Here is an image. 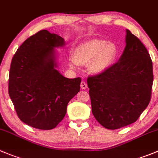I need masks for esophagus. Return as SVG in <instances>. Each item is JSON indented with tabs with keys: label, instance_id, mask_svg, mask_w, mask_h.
<instances>
[{
	"label": "esophagus",
	"instance_id": "obj_1",
	"mask_svg": "<svg viewBox=\"0 0 158 158\" xmlns=\"http://www.w3.org/2000/svg\"><path fill=\"white\" fill-rule=\"evenodd\" d=\"M80 86H81V89H86L87 87H88V85H87L86 82L82 81V82H81Z\"/></svg>",
	"mask_w": 158,
	"mask_h": 158
}]
</instances>
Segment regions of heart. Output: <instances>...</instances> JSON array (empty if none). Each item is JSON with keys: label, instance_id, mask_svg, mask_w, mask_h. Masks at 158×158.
<instances>
[{"label": "heart", "instance_id": "obj_1", "mask_svg": "<svg viewBox=\"0 0 158 158\" xmlns=\"http://www.w3.org/2000/svg\"><path fill=\"white\" fill-rule=\"evenodd\" d=\"M116 56L114 45L104 40H91L79 45L75 49L69 65L76 69L77 65H89L93 74H100L113 63Z\"/></svg>", "mask_w": 158, "mask_h": 158}]
</instances>
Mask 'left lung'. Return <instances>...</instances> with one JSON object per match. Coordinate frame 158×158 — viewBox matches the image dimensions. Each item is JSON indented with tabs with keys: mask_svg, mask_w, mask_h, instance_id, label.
Masks as SVG:
<instances>
[{
	"mask_svg": "<svg viewBox=\"0 0 158 158\" xmlns=\"http://www.w3.org/2000/svg\"><path fill=\"white\" fill-rule=\"evenodd\" d=\"M126 32V46L118 62L87 79L92 113L109 130L137 121L151 100L152 61L143 43Z\"/></svg>",
	"mask_w": 158,
	"mask_h": 158,
	"instance_id": "obj_1",
	"label": "left lung"
}]
</instances>
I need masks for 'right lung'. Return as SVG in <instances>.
<instances>
[{
  "instance_id": "1",
  "label": "right lung",
  "mask_w": 158,
  "mask_h": 158,
  "mask_svg": "<svg viewBox=\"0 0 158 158\" xmlns=\"http://www.w3.org/2000/svg\"><path fill=\"white\" fill-rule=\"evenodd\" d=\"M64 38L42 30L26 39L12 59L8 93L20 120L36 129L52 130L62 120L69 102L80 89V78L56 69V48Z\"/></svg>"
}]
</instances>
